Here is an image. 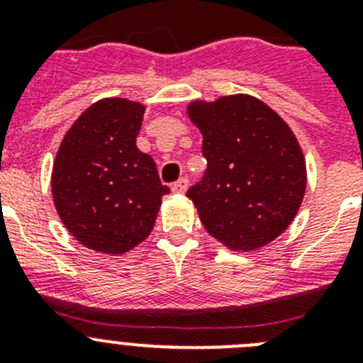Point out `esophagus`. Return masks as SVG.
Instances as JSON below:
<instances>
[{
    "label": "esophagus",
    "mask_w": 363,
    "mask_h": 363,
    "mask_svg": "<svg viewBox=\"0 0 363 363\" xmlns=\"http://www.w3.org/2000/svg\"><path fill=\"white\" fill-rule=\"evenodd\" d=\"M187 187H189V178H187V176H184V178H179L178 182H174V184H172V191L178 192V194H184V192L187 191Z\"/></svg>",
    "instance_id": "34e87169"
}]
</instances>
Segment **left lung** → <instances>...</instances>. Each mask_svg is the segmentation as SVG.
<instances>
[{"mask_svg":"<svg viewBox=\"0 0 363 363\" xmlns=\"http://www.w3.org/2000/svg\"><path fill=\"white\" fill-rule=\"evenodd\" d=\"M207 169L187 191L207 233L234 251H252L280 236L300 209L306 162L289 125L247 94L194 101Z\"/></svg>","mask_w":363,"mask_h":363,"instance_id":"8db88e82","label":"left lung"}]
</instances>
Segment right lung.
<instances>
[{
	"instance_id": "add662e5",
	"label": "right lung",
	"mask_w": 363,
	"mask_h": 363,
	"mask_svg": "<svg viewBox=\"0 0 363 363\" xmlns=\"http://www.w3.org/2000/svg\"><path fill=\"white\" fill-rule=\"evenodd\" d=\"M145 107L99 99L63 138L52 167V196L63 225L89 249L121 255L143 242L162 196L156 163L136 147Z\"/></svg>"
}]
</instances>
